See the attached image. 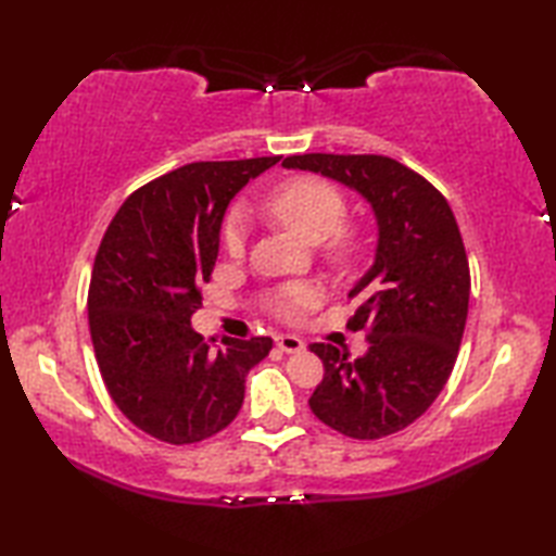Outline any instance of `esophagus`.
<instances>
[{"mask_svg": "<svg viewBox=\"0 0 556 556\" xmlns=\"http://www.w3.org/2000/svg\"><path fill=\"white\" fill-rule=\"evenodd\" d=\"M277 346H279V351H285V353H301L305 349L303 341L299 337H293V334H279Z\"/></svg>", "mask_w": 556, "mask_h": 556, "instance_id": "esophagus-1", "label": "esophagus"}]
</instances>
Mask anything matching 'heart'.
<instances>
[{
    "label": "heart",
    "mask_w": 556,
    "mask_h": 556,
    "mask_svg": "<svg viewBox=\"0 0 556 556\" xmlns=\"http://www.w3.org/2000/svg\"><path fill=\"white\" fill-rule=\"evenodd\" d=\"M267 212L281 227L296 233L305 243H323L346 215V200L339 188L317 176H301L277 188L267 200ZM248 241V219L241 210H233L224 222V245L231 255H243ZM337 251L344 241L334 243ZM317 289L308 285L289 287L277 296V311L287 317H299L315 305Z\"/></svg>",
    "instance_id": "obj_1"
}]
</instances>
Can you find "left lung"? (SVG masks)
<instances>
[{"instance_id": "8db88e82", "label": "left lung", "mask_w": 556, "mask_h": 556, "mask_svg": "<svg viewBox=\"0 0 556 556\" xmlns=\"http://www.w3.org/2000/svg\"><path fill=\"white\" fill-rule=\"evenodd\" d=\"M287 169L323 174L356 191L377 224L375 257L353 285L351 329L368 327L356 361L332 344H311L325 363L311 408L353 440H380L430 408L454 370L464 337L470 271L444 195L420 174L382 155H293Z\"/></svg>"}]
</instances>
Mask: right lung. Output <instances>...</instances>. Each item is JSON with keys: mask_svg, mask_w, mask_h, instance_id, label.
Returning a JSON list of instances; mask_svg holds the SVG:
<instances>
[{"mask_svg": "<svg viewBox=\"0 0 556 556\" xmlns=\"http://www.w3.org/2000/svg\"><path fill=\"white\" fill-rule=\"evenodd\" d=\"M279 157L193 162L143 186L116 212L92 267L90 337L110 396L136 428L169 444L224 430L269 337L222 344L191 317L217 263L233 195Z\"/></svg>", "mask_w": 556, "mask_h": 556, "instance_id": "1", "label": "right lung"}]
</instances>
